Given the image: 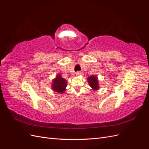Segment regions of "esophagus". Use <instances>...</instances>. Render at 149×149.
I'll use <instances>...</instances> for the list:
<instances>
[{
	"label": "esophagus",
	"instance_id": "34e87169",
	"mask_svg": "<svg viewBox=\"0 0 149 149\" xmlns=\"http://www.w3.org/2000/svg\"><path fill=\"white\" fill-rule=\"evenodd\" d=\"M81 73L80 71H77V72H76V73H75V74H76V76H80L81 75Z\"/></svg>",
	"mask_w": 149,
	"mask_h": 149
}]
</instances>
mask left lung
<instances>
[{"label": "left lung", "mask_w": 149, "mask_h": 149, "mask_svg": "<svg viewBox=\"0 0 149 149\" xmlns=\"http://www.w3.org/2000/svg\"><path fill=\"white\" fill-rule=\"evenodd\" d=\"M88 82L93 90H99L100 89V84H99V80L96 76L92 75L88 77Z\"/></svg>", "instance_id": "8db88e82"}]
</instances>
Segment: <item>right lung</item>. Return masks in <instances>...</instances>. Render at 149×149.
<instances>
[{"label":"right lung","mask_w":149,"mask_h":149,"mask_svg":"<svg viewBox=\"0 0 149 149\" xmlns=\"http://www.w3.org/2000/svg\"><path fill=\"white\" fill-rule=\"evenodd\" d=\"M66 86L67 81L63 78L60 73L58 74L55 78L52 80V89L53 90V91L63 94L66 91Z\"/></svg>","instance_id":"add662e5"}]
</instances>
